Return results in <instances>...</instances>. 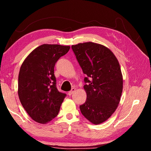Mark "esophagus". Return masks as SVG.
Here are the masks:
<instances>
[{
    "label": "esophagus",
    "mask_w": 151,
    "mask_h": 151,
    "mask_svg": "<svg viewBox=\"0 0 151 151\" xmlns=\"http://www.w3.org/2000/svg\"><path fill=\"white\" fill-rule=\"evenodd\" d=\"M75 91V88H73L72 89H71V91H70L69 92H68V95H71V94H72Z\"/></svg>",
    "instance_id": "34e87169"
}]
</instances>
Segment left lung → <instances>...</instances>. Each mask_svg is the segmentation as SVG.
Wrapping results in <instances>:
<instances>
[{
	"mask_svg": "<svg viewBox=\"0 0 151 151\" xmlns=\"http://www.w3.org/2000/svg\"><path fill=\"white\" fill-rule=\"evenodd\" d=\"M72 49L86 75V101L81 112L91 123L99 124L114 113L121 100L123 79L119 63L109 48L97 43H79Z\"/></svg>",
	"mask_w": 151,
	"mask_h": 151,
	"instance_id": "obj_1",
	"label": "left lung"
}]
</instances>
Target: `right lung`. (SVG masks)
Masks as SVG:
<instances>
[{"label": "right lung", "mask_w": 151, "mask_h": 151, "mask_svg": "<svg viewBox=\"0 0 151 151\" xmlns=\"http://www.w3.org/2000/svg\"><path fill=\"white\" fill-rule=\"evenodd\" d=\"M69 46L44 44L33 50L20 66L18 94L32 120L47 123L58 114L66 94L58 91L55 63L66 55Z\"/></svg>", "instance_id": "1"}]
</instances>
